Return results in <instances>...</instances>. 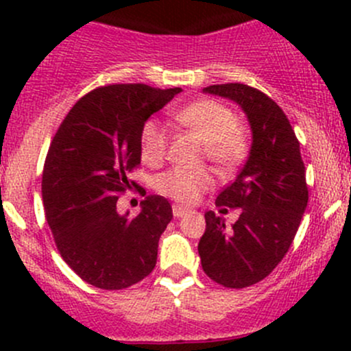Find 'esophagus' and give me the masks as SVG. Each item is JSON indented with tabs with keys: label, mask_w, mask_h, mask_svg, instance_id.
I'll return each mask as SVG.
<instances>
[{
	"label": "esophagus",
	"mask_w": 351,
	"mask_h": 351,
	"mask_svg": "<svg viewBox=\"0 0 351 351\" xmlns=\"http://www.w3.org/2000/svg\"><path fill=\"white\" fill-rule=\"evenodd\" d=\"M189 212L190 208L182 207V205H173V215H175V217H183V215H186Z\"/></svg>",
	"instance_id": "obj_1"
}]
</instances>
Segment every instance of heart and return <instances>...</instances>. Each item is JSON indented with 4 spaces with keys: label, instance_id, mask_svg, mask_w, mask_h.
I'll list each match as a JSON object with an SVG mask.
<instances>
[{
    "label": "heart",
    "instance_id": "b5f03b06",
    "mask_svg": "<svg viewBox=\"0 0 351 351\" xmlns=\"http://www.w3.org/2000/svg\"><path fill=\"white\" fill-rule=\"evenodd\" d=\"M175 120L192 130L204 143L208 161L219 168H234L243 161L247 151V139L238 127V117L231 108L215 100H200L186 105L175 113ZM141 156L149 165L162 161L168 147L165 129L154 120H149L141 129ZM212 185V175L204 168H173L161 173L154 180L159 193L173 200H197L204 190Z\"/></svg>",
    "mask_w": 351,
    "mask_h": 351
}]
</instances>
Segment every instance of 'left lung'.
I'll return each mask as SVG.
<instances>
[{"mask_svg": "<svg viewBox=\"0 0 351 351\" xmlns=\"http://www.w3.org/2000/svg\"><path fill=\"white\" fill-rule=\"evenodd\" d=\"M205 93L236 101L253 132L246 165L219 193L217 207L241 208L238 221L205 212L202 268L217 284L243 289L263 280L289 251L309 200L300 146L284 110L256 88L212 84ZM228 210V208H224Z\"/></svg>", "mask_w": 351, "mask_h": 351, "instance_id": "obj_1", "label": "left lung"}]
</instances>
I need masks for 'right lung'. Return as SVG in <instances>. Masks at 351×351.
Returning <instances> with one entry per match:
<instances>
[{"label":"right lung","instance_id":"1","mask_svg":"<svg viewBox=\"0 0 351 351\" xmlns=\"http://www.w3.org/2000/svg\"><path fill=\"white\" fill-rule=\"evenodd\" d=\"M180 91L141 83L97 88L74 104L49 146L45 219L62 260L90 285L127 289L154 270L171 205L149 195L130 219L117 202L136 186L127 176L141 165V129Z\"/></svg>","mask_w":351,"mask_h":351}]
</instances>
